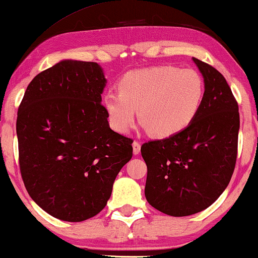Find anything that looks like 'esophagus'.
Segmentation results:
<instances>
[{"label":"esophagus","instance_id":"34e87169","mask_svg":"<svg viewBox=\"0 0 258 258\" xmlns=\"http://www.w3.org/2000/svg\"><path fill=\"white\" fill-rule=\"evenodd\" d=\"M133 151H134V155H139L140 151H141V143L137 142V141H134L133 143Z\"/></svg>","mask_w":258,"mask_h":258}]
</instances>
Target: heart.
I'll return each instance as SVG.
<instances>
[{
    "label": "heart",
    "mask_w": 258,
    "mask_h": 258,
    "mask_svg": "<svg viewBox=\"0 0 258 258\" xmlns=\"http://www.w3.org/2000/svg\"><path fill=\"white\" fill-rule=\"evenodd\" d=\"M118 90L102 97L111 128L128 133L139 108L143 128L167 139L194 122L202 107L206 86L196 70L165 64L126 73L118 82Z\"/></svg>",
    "instance_id": "obj_1"
}]
</instances>
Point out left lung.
Segmentation results:
<instances>
[{
    "label": "left lung",
    "instance_id": "left-lung-1",
    "mask_svg": "<svg viewBox=\"0 0 258 258\" xmlns=\"http://www.w3.org/2000/svg\"><path fill=\"white\" fill-rule=\"evenodd\" d=\"M192 61L206 86L199 115L177 135L141 147L148 168V203L175 217L210 207L230 182L237 157V102L218 70L195 57Z\"/></svg>",
    "mask_w": 258,
    "mask_h": 258
}]
</instances>
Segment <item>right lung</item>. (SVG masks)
Instances as JSON below:
<instances>
[{
  "mask_svg": "<svg viewBox=\"0 0 258 258\" xmlns=\"http://www.w3.org/2000/svg\"><path fill=\"white\" fill-rule=\"evenodd\" d=\"M107 79L96 62L62 59L34 77L17 112L20 169L38 207L82 222L110 199L133 157V140L110 129L101 104Z\"/></svg>",
  "mask_w": 258,
  "mask_h": 258,
  "instance_id": "right-lung-1",
  "label": "right lung"
}]
</instances>
